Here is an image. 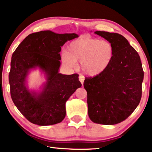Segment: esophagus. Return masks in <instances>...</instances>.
<instances>
[{"instance_id":"esophagus-1","label":"esophagus","mask_w":152,"mask_h":152,"mask_svg":"<svg viewBox=\"0 0 152 152\" xmlns=\"http://www.w3.org/2000/svg\"><path fill=\"white\" fill-rule=\"evenodd\" d=\"M84 77L82 75H80V77H79V80H80L81 84H82L83 85V84H84Z\"/></svg>"}]
</instances>
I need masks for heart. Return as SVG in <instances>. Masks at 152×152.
Wrapping results in <instances>:
<instances>
[{"mask_svg": "<svg viewBox=\"0 0 152 152\" xmlns=\"http://www.w3.org/2000/svg\"><path fill=\"white\" fill-rule=\"evenodd\" d=\"M113 57V47L108 41L85 36L71 41L68 50L62 54V61L70 68L80 61L82 71L87 75H98L107 69Z\"/></svg>", "mask_w": 152, "mask_h": 152, "instance_id": "1", "label": "heart"}]
</instances>
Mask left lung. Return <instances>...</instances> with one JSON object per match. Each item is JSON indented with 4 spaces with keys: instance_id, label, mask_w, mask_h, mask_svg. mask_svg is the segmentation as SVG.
Here are the masks:
<instances>
[{
    "instance_id": "1",
    "label": "left lung",
    "mask_w": 152,
    "mask_h": 152,
    "mask_svg": "<svg viewBox=\"0 0 152 152\" xmlns=\"http://www.w3.org/2000/svg\"><path fill=\"white\" fill-rule=\"evenodd\" d=\"M95 34L111 43L113 57L104 71L85 79L88 113L95 123L113 125L126 120L140 103L144 72L138 53L122 35Z\"/></svg>"
}]
</instances>
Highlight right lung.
Segmentation results:
<instances>
[{
	"label": "right lung",
	"mask_w": 152,
	"mask_h": 152,
	"mask_svg": "<svg viewBox=\"0 0 152 152\" xmlns=\"http://www.w3.org/2000/svg\"><path fill=\"white\" fill-rule=\"evenodd\" d=\"M78 37L75 33L57 34L50 30L29 34L18 45L12 57L9 74L12 101L28 120L39 126L61 122L66 116V102L82 86L77 74L59 73L61 46ZM38 67L47 82L40 92L31 91L26 77Z\"/></svg>",
	"instance_id": "add662e5"
}]
</instances>
